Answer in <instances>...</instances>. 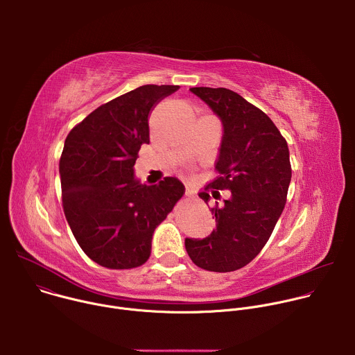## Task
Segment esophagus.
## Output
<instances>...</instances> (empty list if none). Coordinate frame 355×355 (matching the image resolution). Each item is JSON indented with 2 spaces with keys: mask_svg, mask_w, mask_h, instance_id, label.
Wrapping results in <instances>:
<instances>
[{
  "mask_svg": "<svg viewBox=\"0 0 355 355\" xmlns=\"http://www.w3.org/2000/svg\"><path fill=\"white\" fill-rule=\"evenodd\" d=\"M192 196H193V191L187 189V191H185V198H187V199H189V198H192Z\"/></svg>",
  "mask_w": 355,
  "mask_h": 355,
  "instance_id": "34e87169",
  "label": "esophagus"
}]
</instances>
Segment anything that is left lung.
<instances>
[{"instance_id":"left-lung-1","label":"left lung","mask_w":355,"mask_h":355,"mask_svg":"<svg viewBox=\"0 0 355 355\" xmlns=\"http://www.w3.org/2000/svg\"><path fill=\"white\" fill-rule=\"evenodd\" d=\"M223 123V137L215 164L218 177L199 196L222 204L211 208L216 229L198 240L185 239L189 259L199 268L230 272L243 268L268 241L286 202L292 177L285 137L260 108L227 88L193 87Z\"/></svg>"}]
</instances>
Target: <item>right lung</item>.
Listing matches in <instances>:
<instances>
[{
  "label": "right lung",
  "mask_w": 355,
  "mask_h": 355,
  "mask_svg": "<svg viewBox=\"0 0 355 355\" xmlns=\"http://www.w3.org/2000/svg\"><path fill=\"white\" fill-rule=\"evenodd\" d=\"M178 85H141L98 107L66 137L59 163L62 202L85 254L111 270L144 264L156 227L185 193L174 177L155 185L135 180L148 114Z\"/></svg>",
  "instance_id": "right-lung-1"
}]
</instances>
